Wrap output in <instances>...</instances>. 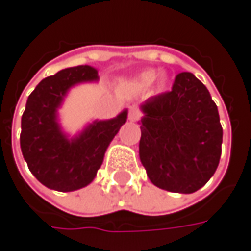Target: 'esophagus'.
<instances>
[{"label":"esophagus","mask_w":251,"mask_h":251,"mask_svg":"<svg viewBox=\"0 0 251 251\" xmlns=\"http://www.w3.org/2000/svg\"><path fill=\"white\" fill-rule=\"evenodd\" d=\"M140 116H141V113L140 110L137 109V107H130V113H128V120L130 121H137L138 119H140Z\"/></svg>","instance_id":"34e87169"}]
</instances>
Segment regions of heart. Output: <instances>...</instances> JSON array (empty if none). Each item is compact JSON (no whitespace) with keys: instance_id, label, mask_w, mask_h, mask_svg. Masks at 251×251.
<instances>
[{"instance_id":"heart-1","label":"heart","mask_w":251,"mask_h":251,"mask_svg":"<svg viewBox=\"0 0 251 251\" xmlns=\"http://www.w3.org/2000/svg\"><path fill=\"white\" fill-rule=\"evenodd\" d=\"M156 76H158V73H156V71H153V70H145V71H142V73L138 74V75L131 81L130 86L134 91H145V89L150 88L152 83L155 82ZM163 83H165L163 82V79H160V86H162Z\"/></svg>"}]
</instances>
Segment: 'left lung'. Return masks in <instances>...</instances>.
<instances>
[{
    "label": "left lung",
    "instance_id": "8db88e82",
    "mask_svg": "<svg viewBox=\"0 0 251 251\" xmlns=\"http://www.w3.org/2000/svg\"><path fill=\"white\" fill-rule=\"evenodd\" d=\"M140 159L156 187L181 194L197 191L221 159L222 126L205 85L178 74L172 91L140 106Z\"/></svg>",
    "mask_w": 251,
    "mask_h": 251
}]
</instances>
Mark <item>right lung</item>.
Masks as SVG:
<instances>
[{
  "label": "right lung",
  "instance_id": "1",
  "mask_svg": "<svg viewBox=\"0 0 251 251\" xmlns=\"http://www.w3.org/2000/svg\"><path fill=\"white\" fill-rule=\"evenodd\" d=\"M89 65L61 70L44 78L29 95L22 114L21 150L27 168L43 186L55 191H75L91 184L110 142L127 121L128 110L109 120H95L70 137L58 120V109L71 88L98 82Z\"/></svg>",
  "mask_w": 251,
  "mask_h": 251
}]
</instances>
